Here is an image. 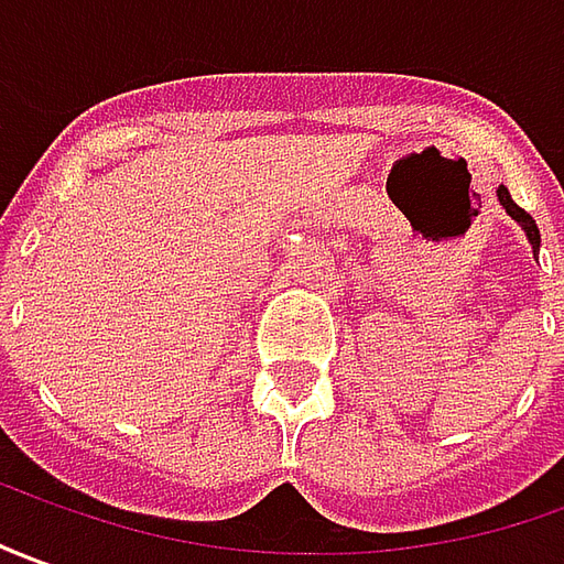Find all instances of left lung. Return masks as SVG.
<instances>
[{"label": "left lung", "mask_w": 564, "mask_h": 564, "mask_svg": "<svg viewBox=\"0 0 564 564\" xmlns=\"http://www.w3.org/2000/svg\"><path fill=\"white\" fill-rule=\"evenodd\" d=\"M497 202H500V205H503V212H507V215H510L512 220H516V224L522 227V232H525V236H528V242H531V251L538 254V251H541V230H538L534 217L528 215L525 208H519V205L512 202L510 189H507V186H503V184L497 186Z\"/></svg>", "instance_id": "left-lung-1"}]
</instances>
